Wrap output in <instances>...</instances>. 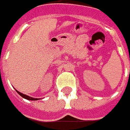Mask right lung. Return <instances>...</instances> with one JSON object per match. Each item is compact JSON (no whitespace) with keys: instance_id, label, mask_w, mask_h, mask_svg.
Here are the masks:
<instances>
[{"instance_id":"obj_1","label":"right lung","mask_w":130,"mask_h":130,"mask_svg":"<svg viewBox=\"0 0 130 130\" xmlns=\"http://www.w3.org/2000/svg\"><path fill=\"white\" fill-rule=\"evenodd\" d=\"M17 93H18L22 97V98H25V99H26V100H38L37 98H31V97H29V96L26 95H24V94H23V93L19 92V91H17Z\"/></svg>"}]
</instances>
